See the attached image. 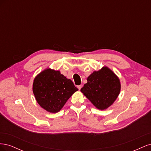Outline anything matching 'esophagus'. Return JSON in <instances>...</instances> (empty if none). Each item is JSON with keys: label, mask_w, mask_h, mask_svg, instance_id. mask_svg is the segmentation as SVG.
Masks as SVG:
<instances>
[{"label": "esophagus", "mask_w": 151, "mask_h": 151, "mask_svg": "<svg viewBox=\"0 0 151 151\" xmlns=\"http://www.w3.org/2000/svg\"><path fill=\"white\" fill-rule=\"evenodd\" d=\"M82 88V85H79V86H77V88L79 89V90H80Z\"/></svg>", "instance_id": "esophagus-1"}]
</instances>
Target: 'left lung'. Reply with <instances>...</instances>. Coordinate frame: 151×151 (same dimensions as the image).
<instances>
[{
  "instance_id": "8db88e82",
  "label": "left lung",
  "mask_w": 151,
  "mask_h": 151,
  "mask_svg": "<svg viewBox=\"0 0 151 151\" xmlns=\"http://www.w3.org/2000/svg\"><path fill=\"white\" fill-rule=\"evenodd\" d=\"M87 81L81 91L98 109H106L119 95L120 80L108 67L94 72Z\"/></svg>"
}]
</instances>
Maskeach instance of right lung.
I'll return each instance as SVG.
<instances>
[{"label": "right lung", "instance_id": "obj_1", "mask_svg": "<svg viewBox=\"0 0 151 151\" xmlns=\"http://www.w3.org/2000/svg\"><path fill=\"white\" fill-rule=\"evenodd\" d=\"M78 90L59 71L46 69L35 77L33 91L38 103L50 113H57Z\"/></svg>", "mask_w": 151, "mask_h": 151}]
</instances>
